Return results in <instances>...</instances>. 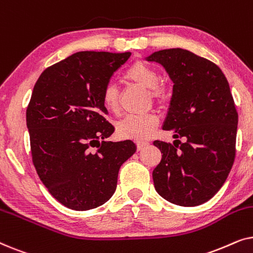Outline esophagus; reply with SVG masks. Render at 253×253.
<instances>
[{
    "mask_svg": "<svg viewBox=\"0 0 253 253\" xmlns=\"http://www.w3.org/2000/svg\"><path fill=\"white\" fill-rule=\"evenodd\" d=\"M136 145H137V150L140 151V150H143V148L147 147L148 145H150V143H148V141H146V140H138Z\"/></svg>",
    "mask_w": 253,
    "mask_h": 253,
    "instance_id": "obj_1",
    "label": "esophagus"
}]
</instances>
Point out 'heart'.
<instances>
[{"instance_id":"heart-1","label":"heart","mask_w":253,"mask_h":253,"mask_svg":"<svg viewBox=\"0 0 253 253\" xmlns=\"http://www.w3.org/2000/svg\"><path fill=\"white\" fill-rule=\"evenodd\" d=\"M124 79L131 84L147 88L148 100L158 105H165L170 98V89L164 81L159 79V72L152 65L144 61H136L126 69ZM102 103L113 115L121 112V96L116 85L108 84L102 91ZM159 116L155 114L126 116L117 124V134L124 139L146 140L159 126Z\"/></svg>"}]
</instances>
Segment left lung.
Segmentation results:
<instances>
[{
	"label": "left lung",
	"mask_w": 253,
	"mask_h": 253,
	"mask_svg": "<svg viewBox=\"0 0 253 253\" xmlns=\"http://www.w3.org/2000/svg\"><path fill=\"white\" fill-rule=\"evenodd\" d=\"M147 61L164 65L174 83L162 129L177 138L153 143L162 153L155 190L175 205H202L226 182L236 155L238 114L229 84L215 63L181 48L155 51Z\"/></svg>",
	"instance_id": "1"
}]
</instances>
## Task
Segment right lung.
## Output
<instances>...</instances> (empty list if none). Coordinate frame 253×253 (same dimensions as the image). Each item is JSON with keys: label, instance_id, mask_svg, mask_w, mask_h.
<instances>
[{"label": "right lung", "instance_id": "1", "mask_svg": "<svg viewBox=\"0 0 253 253\" xmlns=\"http://www.w3.org/2000/svg\"><path fill=\"white\" fill-rule=\"evenodd\" d=\"M131 53L79 51L48 67L26 109L31 154L41 182L70 210L95 209L114 195L119 170L136 152L131 140H105L102 91Z\"/></svg>", "mask_w": 253, "mask_h": 253}]
</instances>
